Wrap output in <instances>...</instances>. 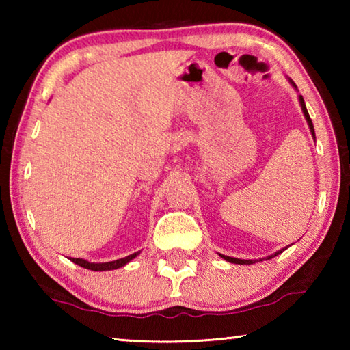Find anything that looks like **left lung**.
Segmentation results:
<instances>
[{
	"label": "left lung",
	"mask_w": 350,
	"mask_h": 350,
	"mask_svg": "<svg viewBox=\"0 0 350 350\" xmlns=\"http://www.w3.org/2000/svg\"><path fill=\"white\" fill-rule=\"evenodd\" d=\"M290 83H292V86H293V88H296V85H295V83H293L292 80H290ZM299 103H301V109H303V114H304V117H306V120H307V123H309L310 133H312L313 137H315V129H313L312 118H310V116H309V112H307V108H306V103H304V98H303V96H299ZM286 248H287V247H286ZM286 248H282V250L273 253V254H271V256L262 258L260 260H264V259L267 260V259L275 258V256H278V254H280V253H282L284 250H286ZM221 258H224L225 260H228V262H233V264H254V262H256V260H252V259H238V258H232V256H225V254H221Z\"/></svg>",
	"instance_id": "8db88e82"
}]
</instances>
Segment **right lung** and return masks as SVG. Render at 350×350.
<instances>
[{
  "label": "right lung",
  "instance_id": "obj_1",
  "mask_svg": "<svg viewBox=\"0 0 350 350\" xmlns=\"http://www.w3.org/2000/svg\"><path fill=\"white\" fill-rule=\"evenodd\" d=\"M137 253H133L129 254L126 258H122V259H117V260H111V262H98V264H94V262H88L85 259H80V258H72L70 260L75 262L77 265H80L83 269H88V270H94V271H105V270H114V269H120L123 265L128 264L129 260L134 259L137 256Z\"/></svg>",
  "mask_w": 350,
  "mask_h": 350
}]
</instances>
